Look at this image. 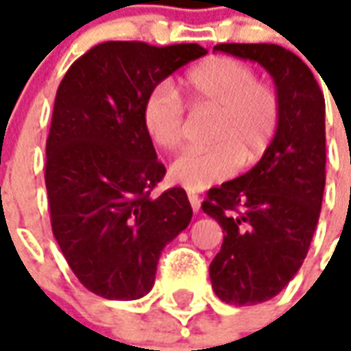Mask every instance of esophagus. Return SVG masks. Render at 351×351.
Listing matches in <instances>:
<instances>
[{
    "instance_id": "esophagus-1",
    "label": "esophagus",
    "mask_w": 351,
    "mask_h": 351,
    "mask_svg": "<svg viewBox=\"0 0 351 351\" xmlns=\"http://www.w3.org/2000/svg\"><path fill=\"white\" fill-rule=\"evenodd\" d=\"M187 198L189 202H191V208L195 211L200 210V196L196 195V193H187Z\"/></svg>"
}]
</instances>
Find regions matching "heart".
<instances>
[{
    "label": "heart",
    "mask_w": 351,
    "mask_h": 351,
    "mask_svg": "<svg viewBox=\"0 0 351 351\" xmlns=\"http://www.w3.org/2000/svg\"><path fill=\"white\" fill-rule=\"evenodd\" d=\"M181 90L189 108L215 111V121L211 147L183 153L171 164V183L193 193L204 191L232 178L238 166H253L267 155L280 128L282 100L247 62L211 56L183 75ZM141 119L149 138L166 153L185 143V106L170 84L160 83L147 92Z\"/></svg>",
    "instance_id": "b5f03b06"
}]
</instances>
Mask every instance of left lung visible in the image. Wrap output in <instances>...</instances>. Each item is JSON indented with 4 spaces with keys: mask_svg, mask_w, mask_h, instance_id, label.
<instances>
[{
    "mask_svg": "<svg viewBox=\"0 0 351 351\" xmlns=\"http://www.w3.org/2000/svg\"><path fill=\"white\" fill-rule=\"evenodd\" d=\"M215 51L259 62L282 100L272 145L247 173L208 191L204 213L223 228L210 265L223 302L276 297L299 272L317 227L325 189V98L304 62L280 45L221 43Z\"/></svg>",
    "mask_w": 351,
    "mask_h": 351,
    "instance_id": "left-lung-1",
    "label": "left lung"
}]
</instances>
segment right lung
<instances>
[{"label": "right lung", "mask_w": 351, "mask_h": 351, "mask_svg": "<svg viewBox=\"0 0 351 351\" xmlns=\"http://www.w3.org/2000/svg\"><path fill=\"white\" fill-rule=\"evenodd\" d=\"M206 52L196 43L106 41L77 58L56 90L45 162L52 234L94 295L143 297L164 245L191 223L183 189L153 196L166 168L141 108L153 86Z\"/></svg>", "instance_id": "add662e5"}]
</instances>
